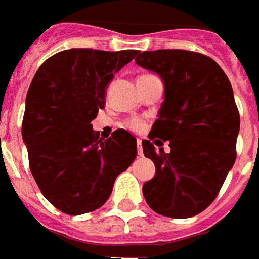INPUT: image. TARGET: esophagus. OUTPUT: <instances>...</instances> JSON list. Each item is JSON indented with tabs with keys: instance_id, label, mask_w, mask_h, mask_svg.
Returning a JSON list of instances; mask_svg holds the SVG:
<instances>
[{
	"instance_id": "1",
	"label": "esophagus",
	"mask_w": 259,
	"mask_h": 259,
	"mask_svg": "<svg viewBox=\"0 0 259 259\" xmlns=\"http://www.w3.org/2000/svg\"><path fill=\"white\" fill-rule=\"evenodd\" d=\"M137 147H138V155H143V143H141V140H137Z\"/></svg>"
}]
</instances>
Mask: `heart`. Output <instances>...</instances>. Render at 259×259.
Returning a JSON list of instances; mask_svg holds the SVG:
<instances>
[{"label": "heart", "instance_id": "heart-1", "mask_svg": "<svg viewBox=\"0 0 259 259\" xmlns=\"http://www.w3.org/2000/svg\"><path fill=\"white\" fill-rule=\"evenodd\" d=\"M126 126L131 128V130H134V131H140V130L144 126V122H143L141 119H138V118H133V119H130V121L126 122Z\"/></svg>", "mask_w": 259, "mask_h": 259}]
</instances>
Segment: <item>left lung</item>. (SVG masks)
<instances>
[{
  "label": "left lung",
  "mask_w": 259,
  "mask_h": 259,
  "mask_svg": "<svg viewBox=\"0 0 259 259\" xmlns=\"http://www.w3.org/2000/svg\"><path fill=\"white\" fill-rule=\"evenodd\" d=\"M135 63L164 82L158 119L143 141L155 164L154 179L143 186L145 202L167 218L196 216L216 199L236 158L241 121L231 82L213 59L197 52H143Z\"/></svg>",
  "instance_id": "obj_1"
}]
</instances>
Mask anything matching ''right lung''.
Returning <instances> with one entry per match:
<instances>
[{"mask_svg":"<svg viewBox=\"0 0 259 259\" xmlns=\"http://www.w3.org/2000/svg\"><path fill=\"white\" fill-rule=\"evenodd\" d=\"M137 50L69 49L38 67L25 98L23 140L35 183L66 214L99 209L115 179L137 157V140L122 128L109 138L94 131L106 86Z\"/></svg>","mask_w":259,"mask_h":259,"instance_id":"1","label":"right lung"}]
</instances>
